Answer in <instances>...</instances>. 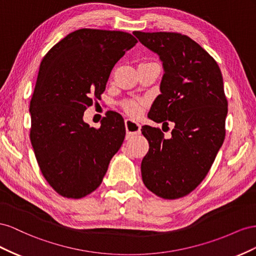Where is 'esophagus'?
Here are the masks:
<instances>
[{
  "instance_id": "esophagus-1",
  "label": "esophagus",
  "mask_w": 256,
  "mask_h": 256,
  "mask_svg": "<svg viewBox=\"0 0 256 256\" xmlns=\"http://www.w3.org/2000/svg\"><path fill=\"white\" fill-rule=\"evenodd\" d=\"M140 124L130 119H126V128L128 136H133L140 133Z\"/></svg>"
}]
</instances>
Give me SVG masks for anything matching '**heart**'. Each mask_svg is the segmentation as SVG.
Segmentation results:
<instances>
[{"label":"heart","mask_w":256,"mask_h":256,"mask_svg":"<svg viewBox=\"0 0 256 256\" xmlns=\"http://www.w3.org/2000/svg\"><path fill=\"white\" fill-rule=\"evenodd\" d=\"M123 107H124V109H126V112L128 114H132V116H136L140 112L142 105H140V103H138V102L130 100V102H126V103H124Z\"/></svg>","instance_id":"heart-1"}]
</instances>
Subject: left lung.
<instances>
[{
  "label": "left lung",
  "mask_w": 256,
  "mask_h": 256,
  "mask_svg": "<svg viewBox=\"0 0 256 256\" xmlns=\"http://www.w3.org/2000/svg\"><path fill=\"white\" fill-rule=\"evenodd\" d=\"M133 34L160 56L164 70L160 94L148 118L174 124L170 140L156 128L142 126L149 142L142 160V181L162 198H180L198 186L223 144L228 100L222 72L214 58L186 35Z\"/></svg>",
  "instance_id": "1"
}]
</instances>
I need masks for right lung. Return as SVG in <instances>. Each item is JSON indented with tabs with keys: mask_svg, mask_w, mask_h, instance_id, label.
I'll list each match as a JSON object with an SVG mask.
<instances>
[{
	"mask_svg": "<svg viewBox=\"0 0 256 256\" xmlns=\"http://www.w3.org/2000/svg\"><path fill=\"white\" fill-rule=\"evenodd\" d=\"M136 42L130 33L80 28L44 56L30 103V138L44 177L64 197L82 198L96 190L121 147L120 114L108 112L98 128L86 123L84 114Z\"/></svg>",
	"mask_w": 256,
	"mask_h": 256,
	"instance_id": "1",
	"label": "right lung"
}]
</instances>
